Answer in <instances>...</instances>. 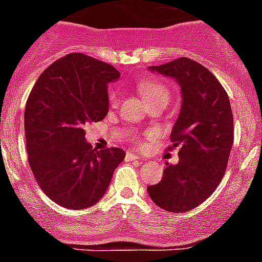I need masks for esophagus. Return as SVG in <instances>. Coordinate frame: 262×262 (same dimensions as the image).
Wrapping results in <instances>:
<instances>
[{
  "mask_svg": "<svg viewBox=\"0 0 262 262\" xmlns=\"http://www.w3.org/2000/svg\"><path fill=\"white\" fill-rule=\"evenodd\" d=\"M125 160L126 161H143V157H139V156L134 155V153H126Z\"/></svg>",
  "mask_w": 262,
  "mask_h": 262,
  "instance_id": "1",
  "label": "esophagus"
}]
</instances>
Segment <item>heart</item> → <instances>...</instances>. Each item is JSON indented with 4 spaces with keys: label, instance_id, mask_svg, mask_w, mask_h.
Wrapping results in <instances>:
<instances>
[{
    "label": "heart",
    "instance_id": "obj_1",
    "mask_svg": "<svg viewBox=\"0 0 262 262\" xmlns=\"http://www.w3.org/2000/svg\"><path fill=\"white\" fill-rule=\"evenodd\" d=\"M139 91L144 101H152L157 99H168L170 94L168 90L162 83L153 80H146L139 84ZM109 104L115 106L118 104V95L115 91H110L109 94Z\"/></svg>",
    "mask_w": 262,
    "mask_h": 262
}]
</instances>
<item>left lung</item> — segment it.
<instances>
[{"label":"left lung","instance_id":"1","mask_svg":"<svg viewBox=\"0 0 262 262\" xmlns=\"http://www.w3.org/2000/svg\"><path fill=\"white\" fill-rule=\"evenodd\" d=\"M148 71L175 80L182 99L170 136L171 148L180 147L179 162L166 163L162 180L148 186V194L167 212H187L213 194L226 172L233 144L231 102L215 76L189 58Z\"/></svg>","mask_w":262,"mask_h":262}]
</instances>
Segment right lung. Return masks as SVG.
Listing matches in <instances>:
<instances>
[{
	"instance_id": "add662e5",
	"label": "right lung",
	"mask_w": 262,
	"mask_h": 262,
	"mask_svg": "<svg viewBox=\"0 0 262 262\" xmlns=\"http://www.w3.org/2000/svg\"><path fill=\"white\" fill-rule=\"evenodd\" d=\"M119 77L113 66L72 53L50 64L29 95V165L40 189L58 205L78 210L96 204L125 157L120 148L97 150L84 138V125L109 113L107 84Z\"/></svg>"
}]
</instances>
